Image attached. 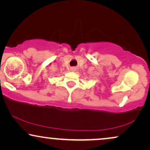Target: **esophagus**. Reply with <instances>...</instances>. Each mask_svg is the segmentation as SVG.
<instances>
[{
    "label": "esophagus",
    "instance_id": "obj_1",
    "mask_svg": "<svg viewBox=\"0 0 150 150\" xmlns=\"http://www.w3.org/2000/svg\"><path fill=\"white\" fill-rule=\"evenodd\" d=\"M76 68L75 67H71V71H76Z\"/></svg>",
    "mask_w": 150,
    "mask_h": 150
}]
</instances>
